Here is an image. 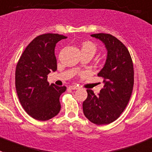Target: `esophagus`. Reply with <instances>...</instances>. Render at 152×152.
I'll list each match as a JSON object with an SVG mask.
<instances>
[{
    "instance_id": "1",
    "label": "esophagus",
    "mask_w": 152,
    "mask_h": 152,
    "mask_svg": "<svg viewBox=\"0 0 152 152\" xmlns=\"http://www.w3.org/2000/svg\"><path fill=\"white\" fill-rule=\"evenodd\" d=\"M69 88H71V89H73V90H76L79 88V86H76V85H73V86H69Z\"/></svg>"
}]
</instances>
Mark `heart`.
<instances>
[{"mask_svg": "<svg viewBox=\"0 0 152 152\" xmlns=\"http://www.w3.org/2000/svg\"><path fill=\"white\" fill-rule=\"evenodd\" d=\"M96 45L91 42H83V45H82V53H88V54H91L93 56L96 52Z\"/></svg>", "mask_w": 152, "mask_h": 152, "instance_id": "heart-1", "label": "heart"}]
</instances>
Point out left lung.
I'll list each match as a JSON object with an SVG mask.
<instances>
[{
  "label": "left lung",
  "instance_id": "1",
  "mask_svg": "<svg viewBox=\"0 0 152 152\" xmlns=\"http://www.w3.org/2000/svg\"><path fill=\"white\" fill-rule=\"evenodd\" d=\"M91 36L104 44L107 55L104 67L98 73L103 78L104 87L97 95L87 89L83 113L93 124L105 125L120 117L130 99L134 84L133 64L128 49L116 37L105 33Z\"/></svg>",
  "mask_w": 152,
  "mask_h": 152
}]
</instances>
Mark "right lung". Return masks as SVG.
Returning <instances> with one entry per match:
<instances>
[{"mask_svg": "<svg viewBox=\"0 0 152 152\" xmlns=\"http://www.w3.org/2000/svg\"><path fill=\"white\" fill-rule=\"evenodd\" d=\"M66 36L47 33L37 36L23 51L16 67L15 84L20 104L32 118L45 121L61 110L60 96L66 86L49 85L48 75L57 70L56 44Z\"/></svg>", "mask_w": 152, "mask_h": 152, "instance_id": "add662e5", "label": "right lung"}]
</instances>
